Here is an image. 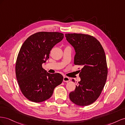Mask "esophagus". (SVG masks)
Returning <instances> with one entry per match:
<instances>
[{
    "mask_svg": "<svg viewBox=\"0 0 125 125\" xmlns=\"http://www.w3.org/2000/svg\"><path fill=\"white\" fill-rule=\"evenodd\" d=\"M70 81L69 77H66V76H64L63 77V81L64 82H69Z\"/></svg>",
    "mask_w": 125,
    "mask_h": 125,
    "instance_id": "obj_1",
    "label": "esophagus"
}]
</instances>
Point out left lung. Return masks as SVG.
<instances>
[{
    "label": "left lung",
    "mask_w": 125,
    "mask_h": 125,
    "mask_svg": "<svg viewBox=\"0 0 125 125\" xmlns=\"http://www.w3.org/2000/svg\"><path fill=\"white\" fill-rule=\"evenodd\" d=\"M65 37L76 52L74 64L82 66L79 74L81 81L69 97L75 104L87 106L97 100L106 83L108 69L104 49L90 35L66 33Z\"/></svg>",
    "instance_id": "1"
}]
</instances>
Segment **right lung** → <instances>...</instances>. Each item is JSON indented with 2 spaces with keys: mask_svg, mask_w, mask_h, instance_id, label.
I'll return each mask as SVG.
<instances>
[{
  "mask_svg": "<svg viewBox=\"0 0 125 125\" xmlns=\"http://www.w3.org/2000/svg\"><path fill=\"white\" fill-rule=\"evenodd\" d=\"M64 34L58 32H39L28 37L21 46L16 63V75L20 90L29 101L40 103L50 98L62 83L60 73H49L42 64L49 58L52 48Z\"/></svg>",
  "mask_w": 125,
  "mask_h": 125,
  "instance_id": "right-lung-1",
  "label": "right lung"
}]
</instances>
